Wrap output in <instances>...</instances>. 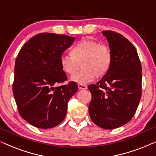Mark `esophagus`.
<instances>
[{"label": "esophagus", "instance_id": "esophagus-1", "mask_svg": "<svg viewBox=\"0 0 156 156\" xmlns=\"http://www.w3.org/2000/svg\"><path fill=\"white\" fill-rule=\"evenodd\" d=\"M78 88L80 89V90H86V89L87 88V85H84V84H78Z\"/></svg>", "mask_w": 156, "mask_h": 156}]
</instances>
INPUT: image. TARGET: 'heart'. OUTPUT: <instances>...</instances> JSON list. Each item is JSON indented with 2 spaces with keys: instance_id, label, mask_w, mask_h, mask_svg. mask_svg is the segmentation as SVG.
<instances>
[{
  "instance_id": "1",
  "label": "heart",
  "mask_w": 156,
  "mask_h": 156,
  "mask_svg": "<svg viewBox=\"0 0 156 156\" xmlns=\"http://www.w3.org/2000/svg\"><path fill=\"white\" fill-rule=\"evenodd\" d=\"M70 55L61 56V68L66 74L73 75L82 66L83 69L72 77V81L80 84L92 82L95 76H105L112 65L110 48L90 38H84L73 45Z\"/></svg>"
}]
</instances>
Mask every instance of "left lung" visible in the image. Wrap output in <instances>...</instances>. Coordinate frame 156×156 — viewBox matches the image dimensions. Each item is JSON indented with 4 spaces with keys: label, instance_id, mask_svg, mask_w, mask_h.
<instances>
[{
    "label": "left lung",
    "instance_id": "left-lung-1",
    "mask_svg": "<svg viewBox=\"0 0 156 156\" xmlns=\"http://www.w3.org/2000/svg\"><path fill=\"white\" fill-rule=\"evenodd\" d=\"M112 53L108 73L88 89L92 94L89 113L104 129L126 124L134 116L142 94V66L135 46L120 34L103 31Z\"/></svg>",
    "mask_w": 156,
    "mask_h": 156
}]
</instances>
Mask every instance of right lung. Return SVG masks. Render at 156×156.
Here are the masks:
<instances>
[{"label":"right lung","instance_id":"add662e5","mask_svg":"<svg viewBox=\"0 0 156 156\" xmlns=\"http://www.w3.org/2000/svg\"><path fill=\"white\" fill-rule=\"evenodd\" d=\"M74 41L63 34L41 33L29 40L15 62L13 93L21 118L34 127H55L65 118L69 99L77 92L67 80L60 57Z\"/></svg>","mask_w":156,"mask_h":156}]
</instances>
